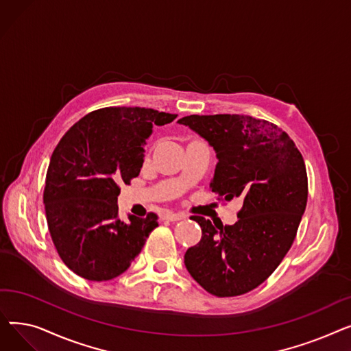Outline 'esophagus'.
Returning a JSON list of instances; mask_svg holds the SVG:
<instances>
[{"label":"esophagus","mask_w":351,"mask_h":351,"mask_svg":"<svg viewBox=\"0 0 351 351\" xmlns=\"http://www.w3.org/2000/svg\"><path fill=\"white\" fill-rule=\"evenodd\" d=\"M185 217H186V215H183V213L166 212L162 219H163V220H169V222H178V220H182V219H185Z\"/></svg>","instance_id":"1"}]
</instances>
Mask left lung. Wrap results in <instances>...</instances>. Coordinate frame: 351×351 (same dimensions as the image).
Listing matches in <instances>:
<instances>
[{
    "mask_svg": "<svg viewBox=\"0 0 351 351\" xmlns=\"http://www.w3.org/2000/svg\"><path fill=\"white\" fill-rule=\"evenodd\" d=\"M178 122L216 152L212 192L242 204L233 225L192 216L202 239L186 250L185 266L215 296H239L269 278L296 237L307 204L303 156L280 128L253 117L191 115Z\"/></svg>",
    "mask_w": 351,
    "mask_h": 351,
    "instance_id": "1",
    "label": "left lung"
}]
</instances>
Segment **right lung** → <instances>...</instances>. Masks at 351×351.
Returning a JSON list of instances; mask_svg holds the SVG:
<instances>
[{"instance_id": "right-lung-1", "label": "right lung", "mask_w": 351, "mask_h": 351, "mask_svg": "<svg viewBox=\"0 0 351 351\" xmlns=\"http://www.w3.org/2000/svg\"><path fill=\"white\" fill-rule=\"evenodd\" d=\"M178 115L149 108L94 110L62 136L45 179L44 205L52 242L62 262L88 280L122 274L158 226V216L118 217L119 185L136 178L154 126Z\"/></svg>"}]
</instances>
